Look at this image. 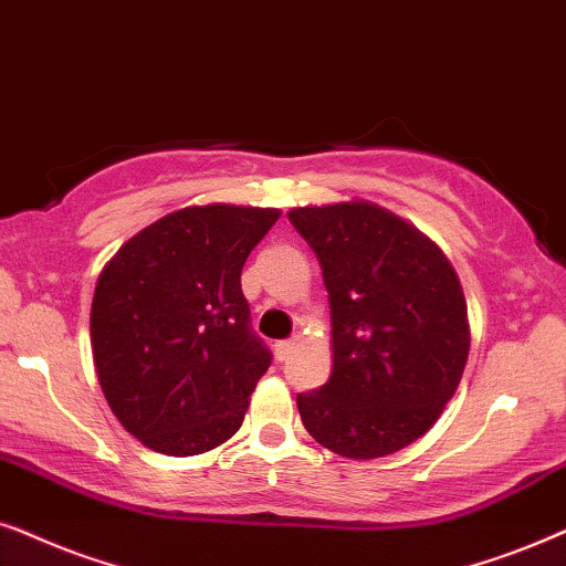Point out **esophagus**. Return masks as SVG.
Wrapping results in <instances>:
<instances>
[{"mask_svg": "<svg viewBox=\"0 0 566 566\" xmlns=\"http://www.w3.org/2000/svg\"><path fill=\"white\" fill-rule=\"evenodd\" d=\"M274 349H276V357L279 359H287L290 354H292V349H295V338H282V342L274 344Z\"/></svg>", "mask_w": 566, "mask_h": 566, "instance_id": "34e87169", "label": "esophagus"}]
</instances>
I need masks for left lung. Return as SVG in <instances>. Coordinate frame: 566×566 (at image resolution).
Returning a JSON list of instances; mask_svg holds the SVG:
<instances>
[{
    "label": "left lung",
    "instance_id": "left-lung-1",
    "mask_svg": "<svg viewBox=\"0 0 566 566\" xmlns=\"http://www.w3.org/2000/svg\"><path fill=\"white\" fill-rule=\"evenodd\" d=\"M321 263L334 370L297 394L303 424L338 455L370 461L419 440L469 359L465 300L432 240L367 201L292 209Z\"/></svg>",
    "mask_w": 566,
    "mask_h": 566
}]
</instances>
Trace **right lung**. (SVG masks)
<instances>
[{
	"mask_svg": "<svg viewBox=\"0 0 566 566\" xmlns=\"http://www.w3.org/2000/svg\"><path fill=\"white\" fill-rule=\"evenodd\" d=\"M276 209L186 207L120 245L97 279L90 338L120 424L165 455H199L243 424L271 365L240 290Z\"/></svg>",
	"mask_w": 566,
	"mask_h": 566,
	"instance_id": "add662e5",
	"label": "right lung"
}]
</instances>
